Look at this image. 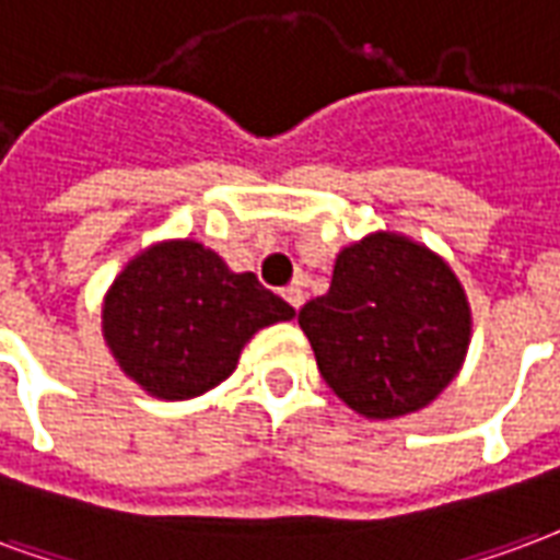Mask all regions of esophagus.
Listing matches in <instances>:
<instances>
[{
    "instance_id": "obj_1",
    "label": "esophagus",
    "mask_w": 560,
    "mask_h": 560,
    "mask_svg": "<svg viewBox=\"0 0 560 560\" xmlns=\"http://www.w3.org/2000/svg\"><path fill=\"white\" fill-rule=\"evenodd\" d=\"M283 298L289 301V307H295V310H301V304H304V292H301L298 285H285Z\"/></svg>"
}]
</instances>
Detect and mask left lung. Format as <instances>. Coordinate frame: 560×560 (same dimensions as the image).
Wrapping results in <instances>:
<instances>
[{
  "label": "left lung",
  "mask_w": 560,
  "mask_h": 560,
  "mask_svg": "<svg viewBox=\"0 0 560 560\" xmlns=\"http://www.w3.org/2000/svg\"><path fill=\"white\" fill-rule=\"evenodd\" d=\"M298 325L322 378L358 415L390 420L430 406L468 352L471 310L442 256L394 232L342 247L330 289Z\"/></svg>",
  "instance_id": "obj_1"
}]
</instances>
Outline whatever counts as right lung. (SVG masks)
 Instances as JSON below:
<instances>
[{
    "mask_svg": "<svg viewBox=\"0 0 560 560\" xmlns=\"http://www.w3.org/2000/svg\"><path fill=\"white\" fill-rule=\"evenodd\" d=\"M292 316L256 275H235L199 241H163L109 285L104 340L151 397L190 399L230 378L256 330Z\"/></svg>",
    "mask_w": 560,
    "mask_h": 560,
    "instance_id": "add662e5",
    "label": "right lung"
}]
</instances>
